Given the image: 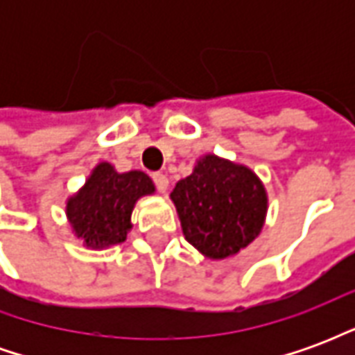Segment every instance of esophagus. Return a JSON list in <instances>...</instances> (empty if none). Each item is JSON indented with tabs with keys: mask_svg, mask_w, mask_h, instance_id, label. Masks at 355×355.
I'll use <instances>...</instances> for the list:
<instances>
[{
	"mask_svg": "<svg viewBox=\"0 0 355 355\" xmlns=\"http://www.w3.org/2000/svg\"><path fill=\"white\" fill-rule=\"evenodd\" d=\"M152 178H154V182L159 192L162 193L167 192V188H169V178H167V175H163V173H154Z\"/></svg>",
	"mask_w": 355,
	"mask_h": 355,
	"instance_id": "esophagus-1",
	"label": "esophagus"
}]
</instances>
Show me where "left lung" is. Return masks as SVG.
<instances>
[{
    "instance_id": "1",
    "label": "left lung",
    "mask_w": 355,
    "mask_h": 355,
    "mask_svg": "<svg viewBox=\"0 0 355 355\" xmlns=\"http://www.w3.org/2000/svg\"><path fill=\"white\" fill-rule=\"evenodd\" d=\"M186 241L205 259L223 261L261 236L268 213L262 180L247 165L215 154L201 155L192 175L171 192Z\"/></svg>"
}]
</instances>
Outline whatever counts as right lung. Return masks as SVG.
Wrapping results in <instances>:
<instances>
[{
  "label": "right lung",
  "mask_w": 355,
  "mask_h": 355,
  "mask_svg": "<svg viewBox=\"0 0 355 355\" xmlns=\"http://www.w3.org/2000/svg\"><path fill=\"white\" fill-rule=\"evenodd\" d=\"M155 193L152 178L142 171L117 173L108 162L96 163L85 184L66 200V218L83 247L102 251L119 245L131 232L137 201Z\"/></svg>",
  "instance_id": "1"
}]
</instances>
